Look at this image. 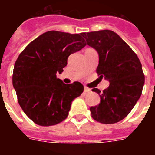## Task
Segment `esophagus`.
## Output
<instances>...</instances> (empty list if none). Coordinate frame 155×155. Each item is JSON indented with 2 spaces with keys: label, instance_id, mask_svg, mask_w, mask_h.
I'll return each instance as SVG.
<instances>
[{
  "label": "esophagus",
  "instance_id": "34e87169",
  "mask_svg": "<svg viewBox=\"0 0 155 155\" xmlns=\"http://www.w3.org/2000/svg\"><path fill=\"white\" fill-rule=\"evenodd\" d=\"M84 92H91V88H89V87H84Z\"/></svg>",
  "mask_w": 155,
  "mask_h": 155
}]
</instances>
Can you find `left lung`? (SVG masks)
<instances>
[{
	"instance_id": "obj_1",
	"label": "left lung",
	"mask_w": 155,
	"mask_h": 155,
	"mask_svg": "<svg viewBox=\"0 0 155 155\" xmlns=\"http://www.w3.org/2000/svg\"><path fill=\"white\" fill-rule=\"evenodd\" d=\"M87 44L99 54L97 72L109 81V86L97 92L101 103L91 107V115L97 121L113 124L130 113L141 97L145 83L142 63L137 54L122 38L112 30L83 33Z\"/></svg>"
}]
</instances>
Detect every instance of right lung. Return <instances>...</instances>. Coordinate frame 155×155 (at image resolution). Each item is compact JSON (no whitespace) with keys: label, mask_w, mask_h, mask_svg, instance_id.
I'll return each instance as SVG.
<instances>
[{"label":"right lung","mask_w":155,"mask_h":155,"mask_svg":"<svg viewBox=\"0 0 155 155\" xmlns=\"http://www.w3.org/2000/svg\"><path fill=\"white\" fill-rule=\"evenodd\" d=\"M86 46L83 33L48 31L30 42L14 64L13 85L18 103L35 124L50 126L65 120L71 102L84 92L80 82L65 84L56 76L68 56Z\"/></svg>","instance_id":"add662e5"}]
</instances>
